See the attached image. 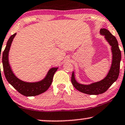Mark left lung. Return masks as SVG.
Returning a JSON list of instances; mask_svg holds the SVG:
<instances>
[{
  "mask_svg": "<svg viewBox=\"0 0 125 125\" xmlns=\"http://www.w3.org/2000/svg\"><path fill=\"white\" fill-rule=\"evenodd\" d=\"M100 33L102 35H104L106 41L111 46L112 52V62L107 76L102 80L90 84H83L77 82L75 79L74 71H73L71 77V82L74 88L81 92L88 95H99L104 93L117 80L119 74L121 52L117 40L106 29H100Z\"/></svg>",
  "mask_w": 125,
  "mask_h": 125,
  "instance_id": "obj_1",
  "label": "left lung"
}]
</instances>
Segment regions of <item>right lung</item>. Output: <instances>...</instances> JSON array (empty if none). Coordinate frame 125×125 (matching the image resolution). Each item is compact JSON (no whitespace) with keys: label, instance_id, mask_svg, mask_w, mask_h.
I'll list each match as a JSON object with an SVG mask.
<instances>
[{"label":"right lung","instance_id":"right-lung-1","mask_svg":"<svg viewBox=\"0 0 125 125\" xmlns=\"http://www.w3.org/2000/svg\"><path fill=\"white\" fill-rule=\"evenodd\" d=\"M16 34L17 33H15L10 37L6 44L5 49L3 53L2 63L4 75L8 82L22 95L26 96H37L43 93L49 88L52 83L54 73L56 72L59 67L52 68L49 70L46 76L42 80L38 82H26L18 78L13 73L9 60L10 49Z\"/></svg>","mask_w":125,"mask_h":125}]
</instances>
